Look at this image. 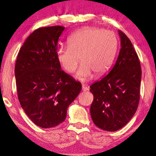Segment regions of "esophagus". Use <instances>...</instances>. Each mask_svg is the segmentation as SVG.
I'll return each instance as SVG.
<instances>
[{
    "instance_id": "1",
    "label": "esophagus",
    "mask_w": 156,
    "mask_h": 156,
    "mask_svg": "<svg viewBox=\"0 0 156 156\" xmlns=\"http://www.w3.org/2000/svg\"><path fill=\"white\" fill-rule=\"evenodd\" d=\"M89 90V88H88V87L86 86V85H83L82 86V90L83 91H87V90Z\"/></svg>"
}]
</instances>
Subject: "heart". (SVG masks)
Instances as JSON below:
<instances>
[{
  "instance_id": "obj_1",
  "label": "heart",
  "mask_w": 156,
  "mask_h": 156,
  "mask_svg": "<svg viewBox=\"0 0 156 156\" xmlns=\"http://www.w3.org/2000/svg\"><path fill=\"white\" fill-rule=\"evenodd\" d=\"M68 44L56 50L58 61L66 72L72 73L80 58L82 64L76 78L86 81L93 74L101 76L108 71L115 58L118 41L113 31L87 27L74 33L68 39Z\"/></svg>"
}]
</instances>
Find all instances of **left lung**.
<instances>
[{
	"label": "left lung",
	"instance_id": "1",
	"mask_svg": "<svg viewBox=\"0 0 156 156\" xmlns=\"http://www.w3.org/2000/svg\"><path fill=\"white\" fill-rule=\"evenodd\" d=\"M120 50L108 74L90 86V115L97 127L116 131L136 113L140 101L141 68L138 55L125 33L118 30Z\"/></svg>",
	"mask_w": 156,
	"mask_h": 156
}]
</instances>
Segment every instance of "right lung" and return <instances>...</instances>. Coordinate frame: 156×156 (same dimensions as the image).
<instances>
[{
  "instance_id": "add662e5",
  "label": "right lung",
  "mask_w": 156,
  "mask_h": 156,
  "mask_svg": "<svg viewBox=\"0 0 156 156\" xmlns=\"http://www.w3.org/2000/svg\"><path fill=\"white\" fill-rule=\"evenodd\" d=\"M63 26L43 27L31 33L20 48L15 66L19 102L36 126L55 127L63 122L81 83L61 70L56 58Z\"/></svg>"
}]
</instances>
